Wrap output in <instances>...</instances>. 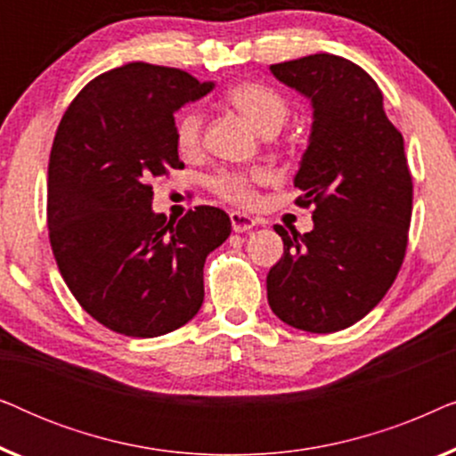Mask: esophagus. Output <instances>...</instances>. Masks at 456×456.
<instances>
[{
	"label": "esophagus",
	"mask_w": 456,
	"mask_h": 456,
	"mask_svg": "<svg viewBox=\"0 0 456 456\" xmlns=\"http://www.w3.org/2000/svg\"><path fill=\"white\" fill-rule=\"evenodd\" d=\"M230 222H232L234 232H247L255 226V217L242 214V211H230Z\"/></svg>",
	"instance_id": "34e87169"
}]
</instances>
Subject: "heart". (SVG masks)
<instances>
[{"label": "heart", "mask_w": 456, "mask_h": 456, "mask_svg": "<svg viewBox=\"0 0 456 456\" xmlns=\"http://www.w3.org/2000/svg\"><path fill=\"white\" fill-rule=\"evenodd\" d=\"M226 102L245 116L261 134H276L290 116L289 102L276 89L264 83H240L226 91ZM203 116L197 108L184 110L174 122V141L183 155H192L201 145ZM270 174L265 170L222 172L214 178V191L232 203H253L255 186L265 184Z\"/></svg>", "instance_id": "heart-1"}]
</instances>
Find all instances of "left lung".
<instances>
[{
  "mask_svg": "<svg viewBox=\"0 0 456 456\" xmlns=\"http://www.w3.org/2000/svg\"><path fill=\"white\" fill-rule=\"evenodd\" d=\"M311 102L309 145L295 186L314 230L282 226L284 255L267 273V303L289 326L338 332L382 301L401 270L413 209L403 134L363 68L332 53L270 66Z\"/></svg>",
  "mask_w": 456,
  "mask_h": 456,
  "instance_id": "left-lung-1",
  "label": "left lung"
}]
</instances>
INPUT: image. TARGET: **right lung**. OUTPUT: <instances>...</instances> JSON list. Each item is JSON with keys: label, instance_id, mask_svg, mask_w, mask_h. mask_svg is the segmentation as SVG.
<instances>
[{"label": "right lung", "instance_id": "1", "mask_svg": "<svg viewBox=\"0 0 456 456\" xmlns=\"http://www.w3.org/2000/svg\"><path fill=\"white\" fill-rule=\"evenodd\" d=\"M178 68L130 61L74 97L49 155L47 228L74 298L105 328L153 338L201 309L203 265L230 236L226 211L180 220L151 208V178L183 167L174 114L214 91Z\"/></svg>", "mask_w": 456, "mask_h": 456}]
</instances>
